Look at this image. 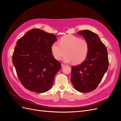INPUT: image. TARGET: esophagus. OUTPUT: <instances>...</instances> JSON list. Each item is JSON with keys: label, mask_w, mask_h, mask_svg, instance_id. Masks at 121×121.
<instances>
[{"label": "esophagus", "mask_w": 121, "mask_h": 121, "mask_svg": "<svg viewBox=\"0 0 121 121\" xmlns=\"http://www.w3.org/2000/svg\"><path fill=\"white\" fill-rule=\"evenodd\" d=\"M66 65H65V64H61V67H62V68H63V67H64Z\"/></svg>", "instance_id": "esophagus-1"}]
</instances>
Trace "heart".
I'll return each mask as SVG.
<instances>
[{
    "label": "heart",
    "mask_w": 121,
    "mask_h": 121,
    "mask_svg": "<svg viewBox=\"0 0 121 121\" xmlns=\"http://www.w3.org/2000/svg\"><path fill=\"white\" fill-rule=\"evenodd\" d=\"M59 44L53 43L51 46V51L53 57L56 60H60L66 54L63 61L66 63L78 64L86 59L88 51L87 42L78 37L67 35L60 38Z\"/></svg>",
    "instance_id": "heart-1"
}]
</instances>
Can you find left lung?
<instances>
[{"label": "left lung", "mask_w": 121, "mask_h": 121, "mask_svg": "<svg viewBox=\"0 0 121 121\" xmlns=\"http://www.w3.org/2000/svg\"><path fill=\"white\" fill-rule=\"evenodd\" d=\"M81 35L89 45L85 60L80 65L72 66L71 81L77 91H91L97 87L108 69V54L105 45L97 35L89 30L77 33Z\"/></svg>", "instance_id": "obj_1"}]
</instances>
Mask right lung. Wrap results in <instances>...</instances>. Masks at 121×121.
I'll return each instance as SVG.
<instances>
[{
  "label": "right lung",
  "mask_w": 121,
  "mask_h": 121,
  "mask_svg": "<svg viewBox=\"0 0 121 121\" xmlns=\"http://www.w3.org/2000/svg\"><path fill=\"white\" fill-rule=\"evenodd\" d=\"M56 38L52 34L33 29L17 42L13 63L19 80L29 91L43 93L51 88L61 68L51 51Z\"/></svg>",
  "instance_id": "right-lung-1"
}]
</instances>
